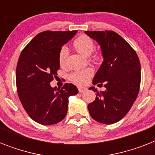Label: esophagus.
I'll use <instances>...</instances> for the list:
<instances>
[{
  "label": "esophagus",
  "mask_w": 155,
  "mask_h": 155,
  "mask_svg": "<svg viewBox=\"0 0 155 155\" xmlns=\"http://www.w3.org/2000/svg\"><path fill=\"white\" fill-rule=\"evenodd\" d=\"M78 90H79V92H84V91H86L87 88L84 87H82V86H79V87H78Z\"/></svg>",
  "instance_id": "34e87169"
}]
</instances>
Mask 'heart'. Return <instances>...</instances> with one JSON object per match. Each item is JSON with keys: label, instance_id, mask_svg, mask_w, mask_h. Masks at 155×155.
<instances>
[{"label": "heart", "instance_id": "heart-1", "mask_svg": "<svg viewBox=\"0 0 155 155\" xmlns=\"http://www.w3.org/2000/svg\"><path fill=\"white\" fill-rule=\"evenodd\" d=\"M74 47L78 52L84 56H89L94 50V42L93 40L87 35H80L74 41ZM68 55V49L66 47L61 48L58 54V61L61 65L65 63ZM94 60H99L100 56L95 54L93 56ZM92 75V70L90 68H86L83 70L76 71L70 75V79L73 82L78 84H84L89 80Z\"/></svg>", "mask_w": 155, "mask_h": 155}]
</instances>
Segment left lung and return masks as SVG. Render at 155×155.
<instances>
[{"label": "left lung", "instance_id": "obj_1", "mask_svg": "<svg viewBox=\"0 0 155 155\" xmlns=\"http://www.w3.org/2000/svg\"><path fill=\"white\" fill-rule=\"evenodd\" d=\"M100 45L104 60L92 84L105 87L96 92V100L87 105L95 120L110 125L125 117L139 92L141 65L137 53L121 36L113 31H85Z\"/></svg>", "mask_w": 155, "mask_h": 155}]
</instances>
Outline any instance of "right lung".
Wrapping results in <instances>:
<instances>
[{"label": "right lung", "instance_id": "add662e5", "mask_svg": "<svg viewBox=\"0 0 155 155\" xmlns=\"http://www.w3.org/2000/svg\"><path fill=\"white\" fill-rule=\"evenodd\" d=\"M77 30L44 31L37 35L23 49L16 70V84L19 99L31 119L41 125L58 123L68 113V98L78 93L72 84L62 89L50 83L60 68L58 54Z\"/></svg>", "mask_w": 155, "mask_h": 155}]
</instances>
